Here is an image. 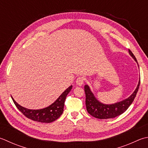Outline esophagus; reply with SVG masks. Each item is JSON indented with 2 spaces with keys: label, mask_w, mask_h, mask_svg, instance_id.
I'll return each instance as SVG.
<instances>
[{
  "label": "esophagus",
  "mask_w": 148,
  "mask_h": 148,
  "mask_svg": "<svg viewBox=\"0 0 148 148\" xmlns=\"http://www.w3.org/2000/svg\"><path fill=\"white\" fill-rule=\"evenodd\" d=\"M84 81H85V79L83 77H78L76 79V83L78 85H82L84 83Z\"/></svg>",
  "instance_id": "1"
}]
</instances>
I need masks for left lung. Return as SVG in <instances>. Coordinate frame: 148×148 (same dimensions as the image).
Here are the masks:
<instances>
[{
    "instance_id": "1",
    "label": "left lung",
    "mask_w": 148,
    "mask_h": 148,
    "mask_svg": "<svg viewBox=\"0 0 148 148\" xmlns=\"http://www.w3.org/2000/svg\"><path fill=\"white\" fill-rule=\"evenodd\" d=\"M129 53L133 57V58L136 61V62H137V60L134 54L130 49ZM140 82V78L135 90L128 98L121 101V102L112 104V105H105V104L100 103L95 99L94 94L92 93L90 90L89 86L86 85H85L84 88H85L86 95L85 104L86 110L92 116L97 119H106L114 118L119 116L123 114L133 103L137 94L138 88H139Z\"/></svg>"
}]
</instances>
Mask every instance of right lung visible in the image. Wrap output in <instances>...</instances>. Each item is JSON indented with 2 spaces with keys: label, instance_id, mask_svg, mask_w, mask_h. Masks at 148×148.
Segmentation results:
<instances>
[{
  "label": "right lung",
  "instance_id": "add662e5",
  "mask_svg": "<svg viewBox=\"0 0 148 148\" xmlns=\"http://www.w3.org/2000/svg\"><path fill=\"white\" fill-rule=\"evenodd\" d=\"M72 86H70L68 88L61 94L60 96L58 98L56 101L51 105L47 108L40 110H29L21 106L17 103L15 101H13V103L19 110L24 114L26 117L36 122L50 123L58 119L62 114L64 108L65 101L66 95L71 90Z\"/></svg>",
  "mask_w": 148,
  "mask_h": 148
}]
</instances>
